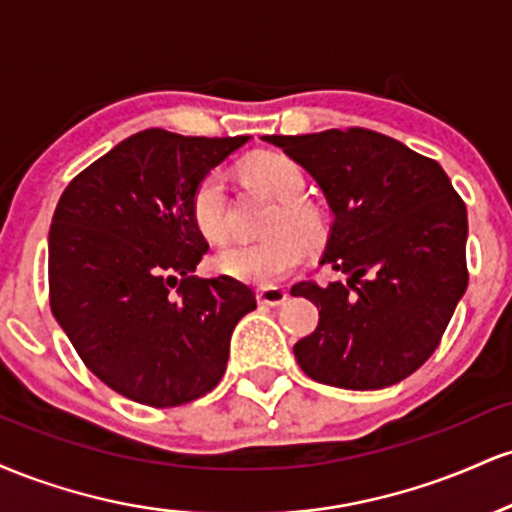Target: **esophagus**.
<instances>
[{"mask_svg":"<svg viewBox=\"0 0 512 512\" xmlns=\"http://www.w3.org/2000/svg\"><path fill=\"white\" fill-rule=\"evenodd\" d=\"M289 298V293L284 289H279V286H267V289H260L257 291V303L260 305H281Z\"/></svg>","mask_w":512,"mask_h":512,"instance_id":"34e87169","label":"esophagus"}]
</instances>
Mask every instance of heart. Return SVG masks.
<instances>
[{"label":"heart","instance_id":"1","mask_svg":"<svg viewBox=\"0 0 512 512\" xmlns=\"http://www.w3.org/2000/svg\"><path fill=\"white\" fill-rule=\"evenodd\" d=\"M248 180L279 199L267 223L269 236L255 243H231L214 255V269L252 286H272L298 267L305 248H315L327 233V221L317 204L303 197L305 173L284 154H257L243 163ZM192 219L204 238L221 243L228 236L226 182L211 170L192 192Z\"/></svg>","mask_w":512,"mask_h":512}]
</instances>
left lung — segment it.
<instances>
[{"label": "left lung", "instance_id": "1", "mask_svg": "<svg viewBox=\"0 0 512 512\" xmlns=\"http://www.w3.org/2000/svg\"><path fill=\"white\" fill-rule=\"evenodd\" d=\"M264 142L320 185L334 223L320 264L349 276L301 281L320 310L293 346L317 383L380 390L428 361L467 291V207L433 158L370 129H325Z\"/></svg>", "mask_w": 512, "mask_h": 512}]
</instances>
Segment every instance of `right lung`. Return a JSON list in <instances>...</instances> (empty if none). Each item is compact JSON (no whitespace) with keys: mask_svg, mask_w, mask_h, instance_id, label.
<instances>
[{"mask_svg":"<svg viewBox=\"0 0 512 512\" xmlns=\"http://www.w3.org/2000/svg\"><path fill=\"white\" fill-rule=\"evenodd\" d=\"M245 142L144 129L81 170L57 202L52 315L86 368L132 402L166 409L214 390L233 327L257 308L231 276H190L209 250L192 192Z\"/></svg>","mask_w":512,"mask_h":512,"instance_id":"right-lung-1","label":"right lung"}]
</instances>
